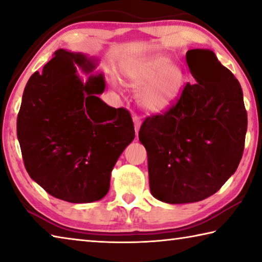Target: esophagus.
<instances>
[{
  "label": "esophagus",
  "instance_id": "1",
  "mask_svg": "<svg viewBox=\"0 0 262 262\" xmlns=\"http://www.w3.org/2000/svg\"><path fill=\"white\" fill-rule=\"evenodd\" d=\"M133 121H134L135 133H136V134H139V130H140V127H141V123H142L141 118L137 114H134V115H133Z\"/></svg>",
  "mask_w": 262,
  "mask_h": 262
}]
</instances>
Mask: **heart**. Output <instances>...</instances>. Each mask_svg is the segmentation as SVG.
I'll list each match as a JSON object with an SVG mask.
<instances>
[{
  "mask_svg": "<svg viewBox=\"0 0 262 262\" xmlns=\"http://www.w3.org/2000/svg\"><path fill=\"white\" fill-rule=\"evenodd\" d=\"M127 85L142 88L139 103L142 107L161 112L170 107L184 85V74L165 56H154L123 68Z\"/></svg>",
  "mask_w": 262,
  "mask_h": 262,
  "instance_id": "heart-1",
  "label": "heart"
}]
</instances>
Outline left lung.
Segmentation results:
<instances>
[{"mask_svg":"<svg viewBox=\"0 0 262 262\" xmlns=\"http://www.w3.org/2000/svg\"><path fill=\"white\" fill-rule=\"evenodd\" d=\"M186 61L196 82L163 114L145 119L139 133L150 192L172 205L215 194L236 172L247 130L241 84L215 53L190 50Z\"/></svg>","mask_w":262,"mask_h":262,"instance_id":"left-lung-1","label":"left lung"}]
</instances>
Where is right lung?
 <instances>
[{"label": "right lung", "instance_id": "obj_1", "mask_svg": "<svg viewBox=\"0 0 262 262\" xmlns=\"http://www.w3.org/2000/svg\"><path fill=\"white\" fill-rule=\"evenodd\" d=\"M90 73L86 82L76 66ZM82 53L57 50L26 83L17 117V137L29 176L52 196L72 203L98 201L111 172L134 140L130 113L111 107L98 95L103 74Z\"/></svg>", "mask_w": 262, "mask_h": 262}]
</instances>
